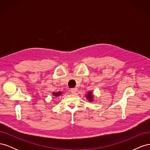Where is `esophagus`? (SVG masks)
Masks as SVG:
<instances>
[{
	"instance_id": "obj_1",
	"label": "esophagus",
	"mask_w": 150,
	"mask_h": 150,
	"mask_svg": "<svg viewBox=\"0 0 150 150\" xmlns=\"http://www.w3.org/2000/svg\"><path fill=\"white\" fill-rule=\"evenodd\" d=\"M77 91H78V89H77V88H72V89H71V92L72 94L76 93Z\"/></svg>"
}]
</instances>
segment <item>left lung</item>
<instances>
[{"instance_id":"left-lung-1","label":"left lung","mask_w":150,"mask_h":150,"mask_svg":"<svg viewBox=\"0 0 150 150\" xmlns=\"http://www.w3.org/2000/svg\"><path fill=\"white\" fill-rule=\"evenodd\" d=\"M86 98L88 99L89 101H92L93 99V95L92 92L89 91L88 93V94H86Z\"/></svg>"}]
</instances>
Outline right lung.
<instances>
[{
	"label": "right lung",
	"mask_w": 150,
	"mask_h": 150,
	"mask_svg": "<svg viewBox=\"0 0 150 150\" xmlns=\"http://www.w3.org/2000/svg\"><path fill=\"white\" fill-rule=\"evenodd\" d=\"M61 94H62V93H61V92H59V91L57 92V93H54H54H52V94L54 95V96H56V97L59 96L60 95H61Z\"/></svg>",
	"instance_id": "right-lung-1"
}]
</instances>
